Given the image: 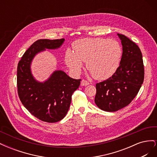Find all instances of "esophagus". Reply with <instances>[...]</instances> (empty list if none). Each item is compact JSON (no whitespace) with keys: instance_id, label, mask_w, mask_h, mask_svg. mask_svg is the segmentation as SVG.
I'll list each match as a JSON object with an SVG mask.
<instances>
[{"instance_id":"34e87169","label":"esophagus","mask_w":157,"mask_h":157,"mask_svg":"<svg viewBox=\"0 0 157 157\" xmlns=\"http://www.w3.org/2000/svg\"><path fill=\"white\" fill-rule=\"evenodd\" d=\"M81 86H88V85L89 84V82H88V81H86V80H82V81H81Z\"/></svg>"}]
</instances>
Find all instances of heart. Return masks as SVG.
Masks as SVG:
<instances>
[{
  "label": "heart",
  "instance_id": "b5f03b06",
  "mask_svg": "<svg viewBox=\"0 0 157 157\" xmlns=\"http://www.w3.org/2000/svg\"><path fill=\"white\" fill-rule=\"evenodd\" d=\"M74 52L67 50L65 61L70 69L78 73L83 63L97 80H105L116 73L122 58L121 44L115 40L103 38H86L75 41Z\"/></svg>",
  "mask_w": 157,
  "mask_h": 157
}]
</instances>
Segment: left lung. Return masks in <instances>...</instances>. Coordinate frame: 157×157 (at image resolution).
<instances>
[{
	"mask_svg": "<svg viewBox=\"0 0 157 157\" xmlns=\"http://www.w3.org/2000/svg\"><path fill=\"white\" fill-rule=\"evenodd\" d=\"M117 35L122 45L119 67L112 77L96 85L95 103L107 112H115L129 105L144 80L143 58L138 46L125 35Z\"/></svg>",
	"mask_w": 157,
	"mask_h": 157,
	"instance_id": "left-lung-1",
	"label": "left lung"
}]
</instances>
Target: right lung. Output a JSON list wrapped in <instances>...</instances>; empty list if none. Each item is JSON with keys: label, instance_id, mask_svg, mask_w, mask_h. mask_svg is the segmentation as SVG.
<instances>
[{"label": "right lung", "instance_id": "right-lung-1", "mask_svg": "<svg viewBox=\"0 0 157 157\" xmlns=\"http://www.w3.org/2000/svg\"><path fill=\"white\" fill-rule=\"evenodd\" d=\"M65 39H40L35 41L19 61L17 86L22 104L33 116L46 122H56L67 115L73 93L81 79L69 77L64 71L58 70L43 82L33 77L31 64L36 54L46 49L59 48Z\"/></svg>", "mask_w": 157, "mask_h": 157}]
</instances>
